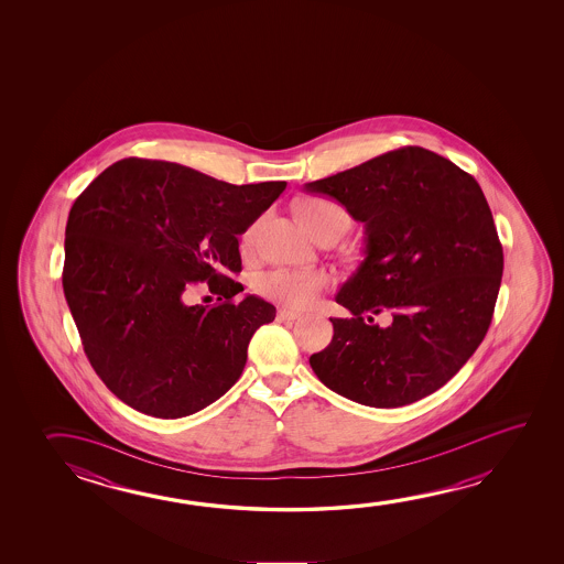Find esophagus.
<instances>
[{
    "mask_svg": "<svg viewBox=\"0 0 564 564\" xmlns=\"http://www.w3.org/2000/svg\"><path fill=\"white\" fill-rule=\"evenodd\" d=\"M301 314L295 311H289V308H279L278 311V323H295Z\"/></svg>",
    "mask_w": 564,
    "mask_h": 564,
    "instance_id": "obj_1",
    "label": "esophagus"
}]
</instances>
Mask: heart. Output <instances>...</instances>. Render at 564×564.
I'll return each instance as SVG.
<instances>
[{
	"instance_id": "obj_1",
	"label": "heart",
	"mask_w": 564,
	"mask_h": 564,
	"mask_svg": "<svg viewBox=\"0 0 564 564\" xmlns=\"http://www.w3.org/2000/svg\"><path fill=\"white\" fill-rule=\"evenodd\" d=\"M299 216L313 234L324 230H344L350 226V214L346 208L334 200L326 198H311L299 204ZM258 224L250 226L243 234V246L251 248L256 241ZM328 275L321 269H289L278 268L265 271L256 281L259 293L278 301L281 305L291 308H305L313 305L316 296L323 293L328 285Z\"/></svg>"
}]
</instances>
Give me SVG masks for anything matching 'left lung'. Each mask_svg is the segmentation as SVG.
<instances>
[{"label": "left lung", "mask_w": 564, "mask_h": 564, "mask_svg": "<svg viewBox=\"0 0 564 564\" xmlns=\"http://www.w3.org/2000/svg\"><path fill=\"white\" fill-rule=\"evenodd\" d=\"M364 223V259L336 303L333 341L311 356L326 388L368 406H403L443 388L488 333L503 250L474 176L423 148H401L306 183ZM389 310L381 329L376 313Z\"/></svg>", "instance_id": "obj_1"}]
</instances>
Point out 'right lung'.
I'll use <instances>...</instances> for the list:
<instances>
[{"label": "right lung", "mask_w": 564, "mask_h": 564, "mask_svg": "<svg viewBox=\"0 0 564 564\" xmlns=\"http://www.w3.org/2000/svg\"><path fill=\"white\" fill-rule=\"evenodd\" d=\"M285 181L230 185L188 166L121 159L76 198L63 289L84 351L106 388L159 419L193 415L240 379L248 344L275 306L243 291L238 236ZM206 282L218 306L185 305Z\"/></svg>", "instance_id": "right-lung-1"}]
</instances>
